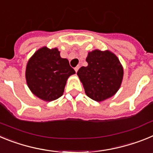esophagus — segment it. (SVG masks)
<instances>
[{"label":"esophagus","instance_id":"34e87169","mask_svg":"<svg viewBox=\"0 0 153 153\" xmlns=\"http://www.w3.org/2000/svg\"><path fill=\"white\" fill-rule=\"evenodd\" d=\"M79 66H77V67H76L75 68H74V70H75L76 72H77L78 70H79Z\"/></svg>","mask_w":153,"mask_h":153}]
</instances>
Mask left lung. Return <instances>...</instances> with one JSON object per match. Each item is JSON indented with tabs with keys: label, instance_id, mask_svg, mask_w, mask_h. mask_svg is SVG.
Listing matches in <instances>:
<instances>
[{
	"label": "left lung",
	"instance_id": "1",
	"mask_svg": "<svg viewBox=\"0 0 153 153\" xmlns=\"http://www.w3.org/2000/svg\"><path fill=\"white\" fill-rule=\"evenodd\" d=\"M86 60L88 66L80 67L77 75L86 95L97 102L114 95L123 76V69L117 56L108 51L96 50L89 53Z\"/></svg>",
	"mask_w": 153,
	"mask_h": 153
}]
</instances>
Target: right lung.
I'll return each mask as SVG.
<instances>
[{"instance_id": "add662e5", "label": "right lung", "mask_w": 153, "mask_h": 153, "mask_svg": "<svg viewBox=\"0 0 153 153\" xmlns=\"http://www.w3.org/2000/svg\"><path fill=\"white\" fill-rule=\"evenodd\" d=\"M74 74L68 60L60 57L56 48L50 50L44 47L28 61L26 79L35 96L43 100L52 101L63 95L67 79Z\"/></svg>"}]
</instances>
